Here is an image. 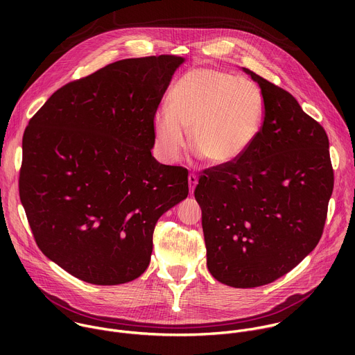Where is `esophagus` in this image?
<instances>
[{
  "instance_id": "1",
  "label": "esophagus",
  "mask_w": 355,
  "mask_h": 355,
  "mask_svg": "<svg viewBox=\"0 0 355 355\" xmlns=\"http://www.w3.org/2000/svg\"><path fill=\"white\" fill-rule=\"evenodd\" d=\"M188 184H189V191L193 192L196 184H198V177L195 174H189L188 175Z\"/></svg>"
}]
</instances>
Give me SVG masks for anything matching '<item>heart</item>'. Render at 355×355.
<instances>
[{
  "instance_id": "obj_1",
  "label": "heart",
  "mask_w": 355,
  "mask_h": 355,
  "mask_svg": "<svg viewBox=\"0 0 355 355\" xmlns=\"http://www.w3.org/2000/svg\"><path fill=\"white\" fill-rule=\"evenodd\" d=\"M168 110L153 118L155 139L164 160H177L191 133L193 148L209 163L236 162L256 141L264 122L259 87L216 69H192L171 88Z\"/></svg>"
}]
</instances>
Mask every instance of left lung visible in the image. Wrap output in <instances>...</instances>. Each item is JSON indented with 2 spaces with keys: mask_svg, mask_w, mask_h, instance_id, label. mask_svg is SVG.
<instances>
[{
  "mask_svg": "<svg viewBox=\"0 0 355 355\" xmlns=\"http://www.w3.org/2000/svg\"><path fill=\"white\" fill-rule=\"evenodd\" d=\"M261 88L259 137L233 163L199 177L207 266L234 288L267 285L318 245L333 192L329 137L281 87L243 67Z\"/></svg>",
  "mask_w": 355,
  "mask_h": 355,
  "instance_id": "1",
  "label": "left lung"
}]
</instances>
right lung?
Instances as JSON below:
<instances>
[{
    "label": "right lung",
    "mask_w": 355,
    "mask_h": 355,
    "mask_svg": "<svg viewBox=\"0 0 355 355\" xmlns=\"http://www.w3.org/2000/svg\"><path fill=\"white\" fill-rule=\"evenodd\" d=\"M184 58L125 59L59 88L22 139L19 196L43 254L94 285L150 264L159 218L188 196V171L153 156V118Z\"/></svg>",
    "instance_id": "right-lung-1"
}]
</instances>
